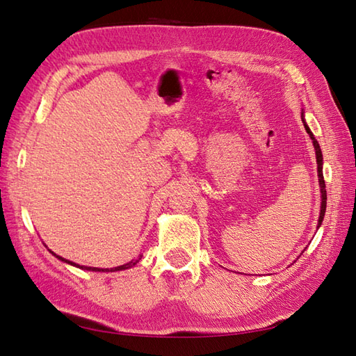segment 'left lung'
Returning <instances> with one entry per match:
<instances>
[{"instance_id":"obj_1","label":"left lung","mask_w":356,"mask_h":356,"mask_svg":"<svg viewBox=\"0 0 356 356\" xmlns=\"http://www.w3.org/2000/svg\"><path fill=\"white\" fill-rule=\"evenodd\" d=\"M303 115V113H301ZM305 122V120H303ZM305 128L307 134L311 136L312 143H314V148H315V154H316V163H318V182H320V188H321V211H320V217H318V228L323 223V218H324V213H326V200H327V194H326V184H324V177H323V154H321V149H320V143L316 142L315 136L312 134V131L309 130V127L305 122Z\"/></svg>"}]
</instances>
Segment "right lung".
Segmentation results:
<instances>
[{
	"label": "right lung",
	"instance_id": "1",
	"mask_svg": "<svg viewBox=\"0 0 356 356\" xmlns=\"http://www.w3.org/2000/svg\"><path fill=\"white\" fill-rule=\"evenodd\" d=\"M51 252V251H50ZM53 255L56 257V259H59L61 261H64V263H69V264H72V266H76V268H79V269H87V270H95V272H115V270H122V269H128V268H133L136 263H138L140 259H138V260H131V261H128V263H125V264H122V266H118V268H110V269H101V268H88V266H79V264H76V263H73V261H70V260H65V259H63V257H59V255H56L55 252H51Z\"/></svg>",
	"mask_w": 356,
	"mask_h": 356
}]
</instances>
